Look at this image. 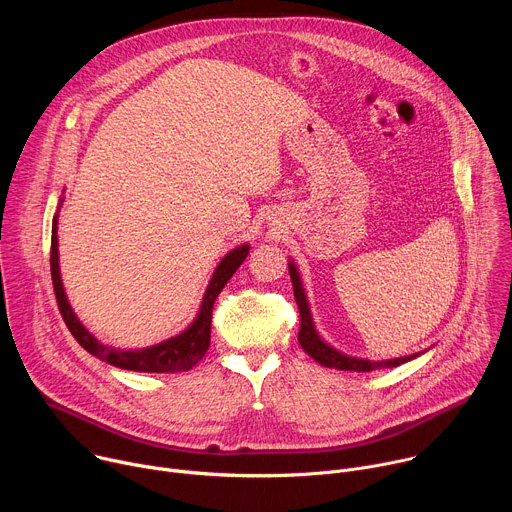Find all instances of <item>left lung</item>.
I'll use <instances>...</instances> for the list:
<instances>
[{
  "label": "left lung",
  "mask_w": 512,
  "mask_h": 512,
  "mask_svg": "<svg viewBox=\"0 0 512 512\" xmlns=\"http://www.w3.org/2000/svg\"><path fill=\"white\" fill-rule=\"evenodd\" d=\"M289 277L291 283H294V296L300 308V346L316 360L320 362L322 367L328 369H338V371H356V373H369V371H377V369H391V367H399V364L419 356V354H409V356H401V358H391V360H367V358H356L350 354H344L340 350H336L334 346H330L328 342L322 340V336L318 334L314 320H312V312H310V304L306 298V291L298 273V267L294 261H289Z\"/></svg>",
  "instance_id": "obj_1"
}]
</instances>
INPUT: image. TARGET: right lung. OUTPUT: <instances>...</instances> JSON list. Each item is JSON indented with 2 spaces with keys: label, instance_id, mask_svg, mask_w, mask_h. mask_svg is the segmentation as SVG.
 Segmentation results:
<instances>
[{
  "label": "right lung",
  "instance_id": "obj_1",
  "mask_svg": "<svg viewBox=\"0 0 512 512\" xmlns=\"http://www.w3.org/2000/svg\"><path fill=\"white\" fill-rule=\"evenodd\" d=\"M62 204V200H60ZM58 214L52 221V245H50V273H52V285H54V294L56 302L62 314L64 324L68 326L70 334L75 336V340L93 356L113 364L117 369L125 371H135V373H180V371H190L194 364L206 354L210 346V320H212V306L216 296L221 294L227 281L233 277V273L241 267V263L249 255V245H241L233 251H229L221 263L216 265L208 287L204 291V298L198 310V316L194 322L180 334L148 346V348H135V350H121L113 346L101 344L77 318V314L72 312L68 298L64 294L62 279H60V265H58Z\"/></svg>",
  "mask_w": 512,
  "mask_h": 512
}]
</instances>
